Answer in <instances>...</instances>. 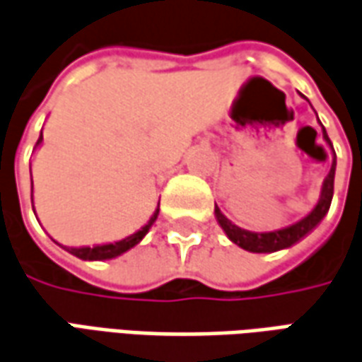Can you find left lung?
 <instances>
[{
	"label": "left lung",
	"instance_id": "obj_1",
	"mask_svg": "<svg viewBox=\"0 0 362 362\" xmlns=\"http://www.w3.org/2000/svg\"><path fill=\"white\" fill-rule=\"evenodd\" d=\"M323 136L329 141L327 132L323 128ZM331 144V141H329ZM333 148V146H331ZM335 153V151H333ZM333 181H335V161L331 165V171L329 175L325 177L323 181V191H321V199H319L317 206L311 211L305 218H301L300 223L291 224L288 228H281V230H276V233H250V230H244V228H238L236 224H233L226 216H224L218 206L214 209L216 213V221L223 226V230L226 233V236L233 240L234 244H238L244 250H250V252H276V250H281V248H290L291 244H296L298 240H301L305 234L310 233L311 228H315L321 218L327 214L329 206H331V199H333Z\"/></svg>",
	"mask_w": 362,
	"mask_h": 362
}]
</instances>
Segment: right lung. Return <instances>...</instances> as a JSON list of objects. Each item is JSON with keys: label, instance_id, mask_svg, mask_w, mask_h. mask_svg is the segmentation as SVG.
<instances>
[{"label": "right lung", "instance_id": "right-lung-1", "mask_svg": "<svg viewBox=\"0 0 362 362\" xmlns=\"http://www.w3.org/2000/svg\"><path fill=\"white\" fill-rule=\"evenodd\" d=\"M41 139H43V134H41V138L37 139V144H41ZM157 214H159V209H157L153 216L149 218L148 224L138 230L136 234H132L128 238H124V240H119V243H114V244H102V246H84V248H64V250H69L71 254H74L76 258H81V260H110V258H116L119 256L122 252H126L129 248H134L136 244L148 234L149 226L156 223Z\"/></svg>", "mask_w": 362, "mask_h": 362}]
</instances>
